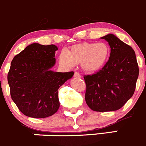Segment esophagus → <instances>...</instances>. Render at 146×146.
I'll return each mask as SVG.
<instances>
[{"mask_svg":"<svg viewBox=\"0 0 146 146\" xmlns=\"http://www.w3.org/2000/svg\"><path fill=\"white\" fill-rule=\"evenodd\" d=\"M74 77H77V78H80V77H81V75H80V74L79 73V72H75L74 74Z\"/></svg>","mask_w":146,"mask_h":146,"instance_id":"esophagus-1","label":"esophagus"}]
</instances>
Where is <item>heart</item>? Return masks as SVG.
Here are the masks:
<instances>
[{"instance_id": "heart-1", "label": "heart", "mask_w": 146, "mask_h": 146, "mask_svg": "<svg viewBox=\"0 0 146 146\" xmlns=\"http://www.w3.org/2000/svg\"><path fill=\"white\" fill-rule=\"evenodd\" d=\"M109 55L110 48L105 42H83L71 47L68 53L61 52L58 59L66 67L72 68L75 64H80L84 72L93 73L105 66Z\"/></svg>"}]
</instances>
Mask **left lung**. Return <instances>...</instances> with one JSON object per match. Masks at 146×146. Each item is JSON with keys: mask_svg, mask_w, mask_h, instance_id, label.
I'll return each instance as SVG.
<instances>
[{"mask_svg": "<svg viewBox=\"0 0 146 146\" xmlns=\"http://www.w3.org/2000/svg\"><path fill=\"white\" fill-rule=\"evenodd\" d=\"M101 38L110 45V56L102 69L84 76L85 98L92 110L111 111L121 109L134 94L139 67L132 47L112 34Z\"/></svg>", "mask_w": 146, "mask_h": 146, "instance_id": "1", "label": "left lung"}]
</instances>
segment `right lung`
<instances>
[{
  "mask_svg": "<svg viewBox=\"0 0 146 146\" xmlns=\"http://www.w3.org/2000/svg\"><path fill=\"white\" fill-rule=\"evenodd\" d=\"M56 45L33 43L12 60L8 73L10 94L19 110L33 118H45L59 109L58 90L74 72H54Z\"/></svg>",
  "mask_w": 146,
  "mask_h": 146,
  "instance_id": "add662e5",
  "label": "right lung"
}]
</instances>
